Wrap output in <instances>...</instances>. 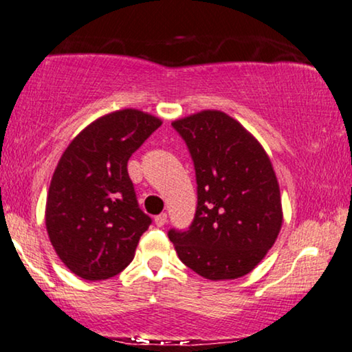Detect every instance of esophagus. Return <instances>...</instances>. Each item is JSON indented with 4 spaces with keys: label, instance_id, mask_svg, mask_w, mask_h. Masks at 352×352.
I'll return each mask as SVG.
<instances>
[{
    "label": "esophagus",
    "instance_id": "obj_1",
    "mask_svg": "<svg viewBox=\"0 0 352 352\" xmlns=\"http://www.w3.org/2000/svg\"><path fill=\"white\" fill-rule=\"evenodd\" d=\"M155 223H156V226H164L166 223H167V215L166 214H160V215H156L155 217Z\"/></svg>",
    "mask_w": 352,
    "mask_h": 352
}]
</instances>
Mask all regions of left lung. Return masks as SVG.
<instances>
[{
    "mask_svg": "<svg viewBox=\"0 0 352 352\" xmlns=\"http://www.w3.org/2000/svg\"><path fill=\"white\" fill-rule=\"evenodd\" d=\"M195 162L197 207L186 231H169L178 258L210 280L249 274L282 226L280 190L270 156L247 129L219 110L172 122Z\"/></svg>",
    "mask_w": 352,
    "mask_h": 352,
    "instance_id": "left-lung-1",
    "label": "left lung"
}]
</instances>
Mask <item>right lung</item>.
<instances>
[{"label":"right lung","instance_id":"obj_1","mask_svg":"<svg viewBox=\"0 0 352 352\" xmlns=\"http://www.w3.org/2000/svg\"><path fill=\"white\" fill-rule=\"evenodd\" d=\"M162 124L124 108L84 127L54 170L46 230L63 265L86 280H103L131 263L151 219L138 207L127 161Z\"/></svg>","mask_w":352,"mask_h":352}]
</instances>
